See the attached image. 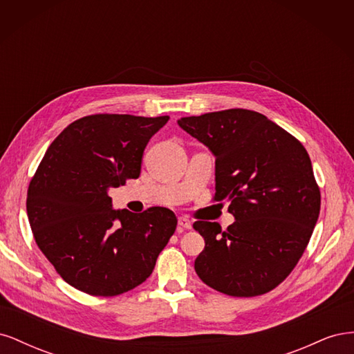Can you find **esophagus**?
<instances>
[{
	"mask_svg": "<svg viewBox=\"0 0 354 354\" xmlns=\"http://www.w3.org/2000/svg\"><path fill=\"white\" fill-rule=\"evenodd\" d=\"M178 227L180 229H192V221L187 217H178Z\"/></svg>",
	"mask_w": 354,
	"mask_h": 354,
	"instance_id": "esophagus-1",
	"label": "esophagus"
}]
</instances>
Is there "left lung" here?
I'll return each mask as SVG.
<instances>
[{"label":"left lung","instance_id":"1","mask_svg":"<svg viewBox=\"0 0 354 354\" xmlns=\"http://www.w3.org/2000/svg\"><path fill=\"white\" fill-rule=\"evenodd\" d=\"M178 127L216 158V201L234 223L195 221L205 241L195 260L201 281L232 297L272 291L292 272L312 236L320 192L295 137L248 109L186 116Z\"/></svg>","mask_w":354,"mask_h":354}]
</instances>
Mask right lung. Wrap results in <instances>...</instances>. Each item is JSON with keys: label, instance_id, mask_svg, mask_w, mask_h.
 <instances>
[{"label": "right lung", "instance_id": "add662e5", "mask_svg": "<svg viewBox=\"0 0 354 354\" xmlns=\"http://www.w3.org/2000/svg\"><path fill=\"white\" fill-rule=\"evenodd\" d=\"M168 116L90 115L69 124L42 158L26 211L39 250L63 281L113 297L145 282L177 226L176 214L113 209L109 189L140 176L145 147Z\"/></svg>", "mask_w": 354, "mask_h": 354}]
</instances>
